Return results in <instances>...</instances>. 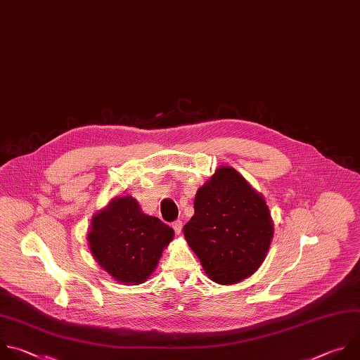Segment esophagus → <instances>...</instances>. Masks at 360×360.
Instances as JSON below:
<instances>
[{
  "label": "esophagus",
  "mask_w": 360,
  "mask_h": 360,
  "mask_svg": "<svg viewBox=\"0 0 360 360\" xmlns=\"http://www.w3.org/2000/svg\"><path fill=\"white\" fill-rule=\"evenodd\" d=\"M172 227H173L174 233L179 236V234L181 233V229H183V223H181L180 220H176V221H173V223H172Z\"/></svg>",
  "instance_id": "34e87169"
}]
</instances>
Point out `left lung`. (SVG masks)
<instances>
[{"label": "left lung", "mask_w": 360, "mask_h": 360, "mask_svg": "<svg viewBox=\"0 0 360 360\" xmlns=\"http://www.w3.org/2000/svg\"><path fill=\"white\" fill-rule=\"evenodd\" d=\"M183 233L207 276L231 285L261 266L274 223L264 197L236 169L221 166L197 190Z\"/></svg>", "instance_id": "1"}]
</instances>
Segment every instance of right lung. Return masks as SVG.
Returning a JSON list of instances; mask_svg holds the SVG:
<instances>
[{"mask_svg": "<svg viewBox=\"0 0 360 360\" xmlns=\"http://www.w3.org/2000/svg\"><path fill=\"white\" fill-rule=\"evenodd\" d=\"M174 237L173 229L140 210L131 195L116 197L98 211L88 243L96 262L117 282H145Z\"/></svg>", "mask_w": 360, "mask_h": 360, "instance_id": "right-lung-1", "label": "right lung"}]
</instances>
